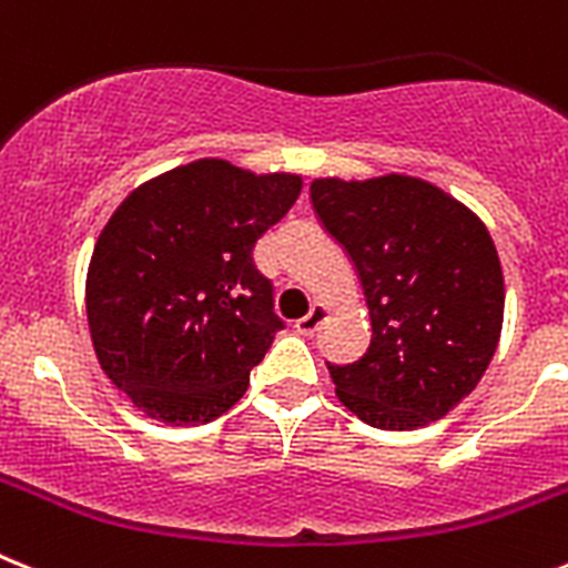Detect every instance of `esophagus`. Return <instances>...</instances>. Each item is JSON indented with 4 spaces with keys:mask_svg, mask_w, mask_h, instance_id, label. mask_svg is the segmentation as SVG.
Returning <instances> with one entry per match:
<instances>
[{
    "mask_svg": "<svg viewBox=\"0 0 568 568\" xmlns=\"http://www.w3.org/2000/svg\"><path fill=\"white\" fill-rule=\"evenodd\" d=\"M327 322V307H322V304H316V307L310 310L307 316L298 318L295 322V331L302 333V336H316L318 331H322V324Z\"/></svg>",
    "mask_w": 568,
    "mask_h": 568,
    "instance_id": "34e87169",
    "label": "esophagus"
}]
</instances>
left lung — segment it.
Masks as SVG:
<instances>
[{
    "mask_svg": "<svg viewBox=\"0 0 568 568\" xmlns=\"http://www.w3.org/2000/svg\"><path fill=\"white\" fill-rule=\"evenodd\" d=\"M318 221L356 266L371 347L331 365L347 410L382 430L443 419L483 379L503 331V270L486 224L434 183L318 178Z\"/></svg>",
    "mask_w": 568,
    "mask_h": 568,
    "instance_id": "obj_1",
    "label": "left lung"
}]
</instances>
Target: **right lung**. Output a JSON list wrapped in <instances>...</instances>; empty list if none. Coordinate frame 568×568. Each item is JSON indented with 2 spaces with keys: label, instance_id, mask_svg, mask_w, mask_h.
Wrapping results in <instances>:
<instances>
[{
  "label": "right lung",
  "instance_id": "obj_1",
  "mask_svg": "<svg viewBox=\"0 0 568 568\" xmlns=\"http://www.w3.org/2000/svg\"><path fill=\"white\" fill-rule=\"evenodd\" d=\"M302 195L298 174L195 160L125 197L85 281L91 342L158 423L206 425L235 405L284 322L252 250Z\"/></svg>",
  "mask_w": 568,
  "mask_h": 568
}]
</instances>
